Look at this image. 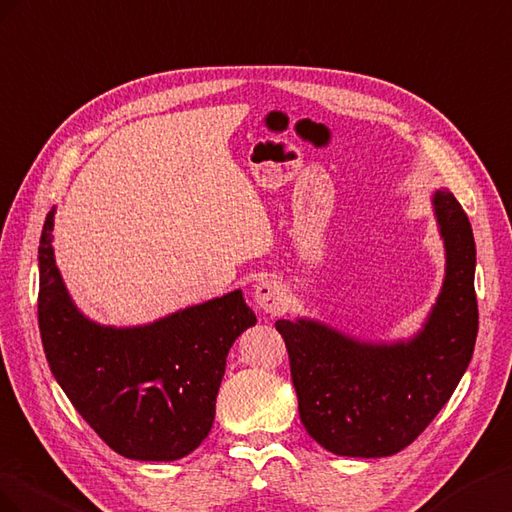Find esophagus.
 <instances>
[{
	"mask_svg": "<svg viewBox=\"0 0 512 512\" xmlns=\"http://www.w3.org/2000/svg\"><path fill=\"white\" fill-rule=\"evenodd\" d=\"M255 304L264 313H281L287 306V291L272 279L259 281L255 285Z\"/></svg>",
	"mask_w": 512,
	"mask_h": 512,
	"instance_id": "34e87169",
	"label": "esophagus"
}]
</instances>
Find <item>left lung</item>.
<instances>
[{
    "instance_id": "8db88e82",
    "label": "left lung",
    "mask_w": 512,
    "mask_h": 512,
    "mask_svg": "<svg viewBox=\"0 0 512 512\" xmlns=\"http://www.w3.org/2000/svg\"><path fill=\"white\" fill-rule=\"evenodd\" d=\"M431 206L446 268L440 294L412 337L364 341L313 317L276 321L302 425L339 457H390L412 444L472 360L478 332L472 225L448 191H435Z\"/></svg>"
}]
</instances>
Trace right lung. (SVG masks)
<instances>
[{"mask_svg": "<svg viewBox=\"0 0 512 512\" xmlns=\"http://www.w3.org/2000/svg\"><path fill=\"white\" fill-rule=\"evenodd\" d=\"M55 208L38 246V324L57 384L122 457L182 459L206 440L227 354L257 324L242 291L186 306L150 324L105 326L68 294L53 251Z\"/></svg>", "mask_w": 512, "mask_h": 512, "instance_id": "obj_1", "label": "right lung"}]
</instances>
